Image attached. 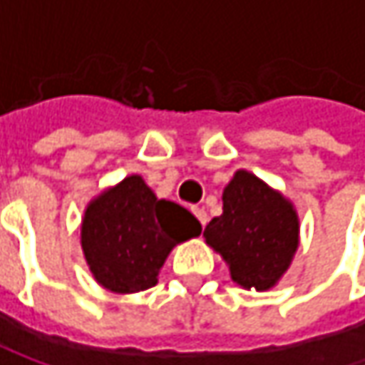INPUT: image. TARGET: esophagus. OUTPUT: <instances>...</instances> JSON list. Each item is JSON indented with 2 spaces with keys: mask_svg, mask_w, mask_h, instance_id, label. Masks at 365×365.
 <instances>
[{
  "mask_svg": "<svg viewBox=\"0 0 365 365\" xmlns=\"http://www.w3.org/2000/svg\"><path fill=\"white\" fill-rule=\"evenodd\" d=\"M192 213L196 215V220H198V222H200L202 226L207 224V220H209V217H207V213H205V209H200V207H192Z\"/></svg>",
  "mask_w": 365,
  "mask_h": 365,
  "instance_id": "34e87169",
  "label": "esophagus"
}]
</instances>
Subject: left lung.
Wrapping results in <instances>:
<instances>
[{
  "instance_id": "left-lung-1",
  "label": "left lung",
  "mask_w": 365,
  "mask_h": 365,
  "mask_svg": "<svg viewBox=\"0 0 365 365\" xmlns=\"http://www.w3.org/2000/svg\"><path fill=\"white\" fill-rule=\"evenodd\" d=\"M222 215L202 237L228 264L230 279L243 289L266 292L287 272L300 243L294 202L254 173L239 169L222 194Z\"/></svg>"
}]
</instances>
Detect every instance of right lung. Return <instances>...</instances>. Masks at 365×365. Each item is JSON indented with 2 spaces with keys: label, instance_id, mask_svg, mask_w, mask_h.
<instances>
[{
  "label": "right lung",
  "instance_id": "obj_1",
  "mask_svg": "<svg viewBox=\"0 0 365 365\" xmlns=\"http://www.w3.org/2000/svg\"><path fill=\"white\" fill-rule=\"evenodd\" d=\"M200 230L187 209L158 198L141 175H128L86 205L80 243L101 287L137 294L154 287L173 247Z\"/></svg>",
  "mask_w": 365,
  "mask_h": 365
}]
</instances>
